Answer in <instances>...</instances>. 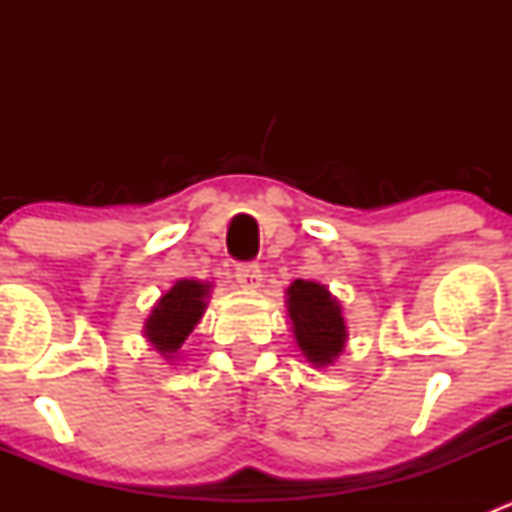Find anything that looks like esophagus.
<instances>
[{"instance_id": "1", "label": "esophagus", "mask_w": 512, "mask_h": 512, "mask_svg": "<svg viewBox=\"0 0 512 512\" xmlns=\"http://www.w3.org/2000/svg\"><path fill=\"white\" fill-rule=\"evenodd\" d=\"M235 280H237V287H242V289L260 287V280H262L260 265H255V262H245V265H237L235 267Z\"/></svg>"}]
</instances>
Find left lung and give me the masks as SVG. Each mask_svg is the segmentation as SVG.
Wrapping results in <instances>:
<instances>
[{"instance_id": "left-lung-1", "label": "left lung", "mask_w": 512, "mask_h": 512, "mask_svg": "<svg viewBox=\"0 0 512 512\" xmlns=\"http://www.w3.org/2000/svg\"><path fill=\"white\" fill-rule=\"evenodd\" d=\"M287 312L307 361L314 366L334 364L347 344V324L337 297L319 282L294 280L287 287Z\"/></svg>"}]
</instances>
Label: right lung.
Listing matches in <instances>:
<instances>
[{"label":"right lung","mask_w":512,"mask_h":512,"mask_svg":"<svg viewBox=\"0 0 512 512\" xmlns=\"http://www.w3.org/2000/svg\"><path fill=\"white\" fill-rule=\"evenodd\" d=\"M210 285L198 280H178L163 297L158 299L153 307L151 317L146 319V339L153 344L158 354L165 359H173L188 334L193 332L195 324L203 317L205 307H208Z\"/></svg>","instance_id":"right-lung-1"}]
</instances>
